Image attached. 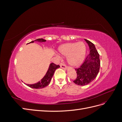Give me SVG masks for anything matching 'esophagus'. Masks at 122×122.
I'll return each mask as SVG.
<instances>
[{
	"mask_svg": "<svg viewBox=\"0 0 122 122\" xmlns=\"http://www.w3.org/2000/svg\"><path fill=\"white\" fill-rule=\"evenodd\" d=\"M60 65L61 68H62L63 69H66L67 68V66L66 65V64L64 63V62L60 63Z\"/></svg>",
	"mask_w": 122,
	"mask_h": 122,
	"instance_id": "34e87169",
	"label": "esophagus"
}]
</instances>
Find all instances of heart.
Wrapping results in <instances>:
<instances>
[{
  "label": "heart",
  "mask_w": 122,
  "mask_h": 122,
  "mask_svg": "<svg viewBox=\"0 0 122 122\" xmlns=\"http://www.w3.org/2000/svg\"><path fill=\"white\" fill-rule=\"evenodd\" d=\"M59 52L64 56H68L69 64L73 66L79 65L83 61L86 47L83 42L67 43L59 48Z\"/></svg>",
  "instance_id": "heart-1"
}]
</instances>
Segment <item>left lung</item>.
I'll use <instances>...</instances> for the list:
<instances>
[{
	"label": "left lung",
	"instance_id": "left-lung-1",
	"mask_svg": "<svg viewBox=\"0 0 122 122\" xmlns=\"http://www.w3.org/2000/svg\"><path fill=\"white\" fill-rule=\"evenodd\" d=\"M90 50L89 57L86 59L79 67L75 68L77 77L73 82L79 85H86L96 78L100 67V55L94 44L85 39Z\"/></svg>",
	"mask_w": 122,
	"mask_h": 122
}]
</instances>
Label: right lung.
I'll return each mask as SVG.
<instances>
[{
  "label": "right lung",
  "mask_w": 122,
  "mask_h": 122,
  "mask_svg": "<svg viewBox=\"0 0 122 122\" xmlns=\"http://www.w3.org/2000/svg\"><path fill=\"white\" fill-rule=\"evenodd\" d=\"M34 41H38V42H46V41L43 39H38L37 40H35ZM33 41H31L30 43H33ZM60 66L59 65H56L54 63H52L50 65V67L49 68V69L47 71V72L45 75L44 78L39 81V82L34 84H27V86H28L31 88H35V89H41L47 86L48 85L50 82L51 79L54 75V72L56 70V69L58 68H59Z\"/></svg>",
  "instance_id": "right-lung-1"
}]
</instances>
